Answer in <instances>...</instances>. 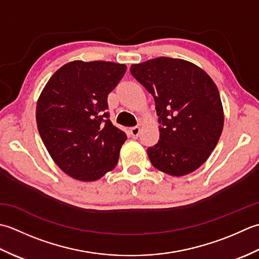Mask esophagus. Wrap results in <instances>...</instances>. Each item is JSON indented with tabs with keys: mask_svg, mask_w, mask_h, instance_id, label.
Returning a JSON list of instances; mask_svg holds the SVG:
<instances>
[{
	"mask_svg": "<svg viewBox=\"0 0 259 259\" xmlns=\"http://www.w3.org/2000/svg\"><path fill=\"white\" fill-rule=\"evenodd\" d=\"M130 133L134 137V139H136V137H139V134H140V127L139 126H134V127H132L130 130Z\"/></svg>",
	"mask_w": 259,
	"mask_h": 259,
	"instance_id": "esophagus-1",
	"label": "esophagus"
}]
</instances>
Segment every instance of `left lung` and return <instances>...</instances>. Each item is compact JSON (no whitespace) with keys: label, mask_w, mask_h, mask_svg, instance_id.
I'll return each mask as SVG.
<instances>
[{"label":"left lung","mask_w":259,"mask_h":259,"mask_svg":"<svg viewBox=\"0 0 259 259\" xmlns=\"http://www.w3.org/2000/svg\"><path fill=\"white\" fill-rule=\"evenodd\" d=\"M155 102L160 140L147 149L153 166L173 177L197 170L208 160L224 127L218 88L201 68L160 57L130 69Z\"/></svg>","instance_id":"left-lung-1"}]
</instances>
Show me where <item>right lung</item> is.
I'll return each mask as SVG.
<instances>
[{
    "label": "right lung",
    "instance_id": "add662e5",
    "mask_svg": "<svg viewBox=\"0 0 259 259\" xmlns=\"http://www.w3.org/2000/svg\"><path fill=\"white\" fill-rule=\"evenodd\" d=\"M126 66L71 61L58 69L36 104V124L52 160L68 176L96 181L118 162L126 134L109 119L107 96Z\"/></svg>",
    "mask_w": 259,
    "mask_h": 259
}]
</instances>
